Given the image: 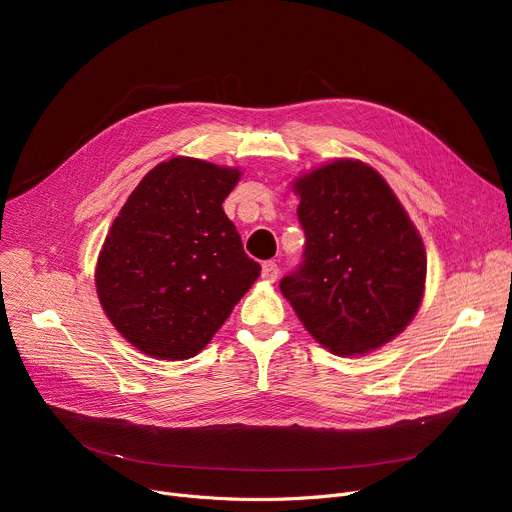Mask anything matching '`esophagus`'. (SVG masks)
<instances>
[{
  "label": "esophagus",
  "instance_id": "esophagus-1",
  "mask_svg": "<svg viewBox=\"0 0 512 512\" xmlns=\"http://www.w3.org/2000/svg\"><path fill=\"white\" fill-rule=\"evenodd\" d=\"M278 274H280V267H278L276 261H265L263 263V278L267 282H274L278 278Z\"/></svg>",
  "mask_w": 512,
  "mask_h": 512
}]
</instances>
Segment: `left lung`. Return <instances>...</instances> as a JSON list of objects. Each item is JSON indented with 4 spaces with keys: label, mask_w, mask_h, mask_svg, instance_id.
I'll list each match as a JSON object with an SVG mask.
<instances>
[{
    "label": "left lung",
    "mask_w": 512,
    "mask_h": 512,
    "mask_svg": "<svg viewBox=\"0 0 512 512\" xmlns=\"http://www.w3.org/2000/svg\"><path fill=\"white\" fill-rule=\"evenodd\" d=\"M305 230L301 265L280 290L307 332L336 355H365L398 336L425 288L423 240L388 182L359 159L294 180Z\"/></svg>",
    "instance_id": "obj_1"
}]
</instances>
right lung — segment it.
I'll use <instances>...</instances> for the list:
<instances>
[{
  "mask_svg": "<svg viewBox=\"0 0 512 512\" xmlns=\"http://www.w3.org/2000/svg\"><path fill=\"white\" fill-rule=\"evenodd\" d=\"M238 168L172 157L134 188L95 270L114 328L149 357H195L259 278L222 209Z\"/></svg>",
  "mask_w": 512,
  "mask_h": 512,
  "instance_id": "right-lung-1",
  "label": "right lung"
}]
</instances>
